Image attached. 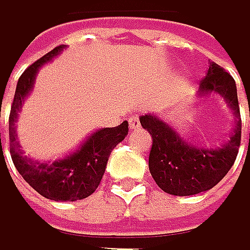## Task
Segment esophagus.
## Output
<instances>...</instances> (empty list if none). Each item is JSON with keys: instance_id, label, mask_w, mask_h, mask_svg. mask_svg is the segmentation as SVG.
I'll use <instances>...</instances> for the list:
<instances>
[{"instance_id": "34e87169", "label": "esophagus", "mask_w": 250, "mask_h": 250, "mask_svg": "<svg viewBox=\"0 0 250 250\" xmlns=\"http://www.w3.org/2000/svg\"><path fill=\"white\" fill-rule=\"evenodd\" d=\"M129 127H130L132 130H136V129H139V127H141L139 118H138L136 115H132V117H129Z\"/></svg>"}]
</instances>
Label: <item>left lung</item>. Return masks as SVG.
I'll return each instance as SVG.
<instances>
[{"label":"left lung","instance_id":"1","mask_svg":"<svg viewBox=\"0 0 250 250\" xmlns=\"http://www.w3.org/2000/svg\"><path fill=\"white\" fill-rule=\"evenodd\" d=\"M210 95L221 96L236 118L233 132L221 145L206 146L188 141L158 114L148 112L139 117L142 127L152 136L148 162L151 176L167 194L185 197L209 191L236 162L242 138L237 87L233 77L215 62L209 65L208 75L200 81L197 101Z\"/></svg>","mask_w":250,"mask_h":250}]
</instances>
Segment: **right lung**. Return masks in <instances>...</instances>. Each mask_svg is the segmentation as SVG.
Returning <instances> with one entry per match:
<instances>
[{
	"mask_svg": "<svg viewBox=\"0 0 250 250\" xmlns=\"http://www.w3.org/2000/svg\"><path fill=\"white\" fill-rule=\"evenodd\" d=\"M63 48L65 45H58L48 51L45 56L32 63L17 81L8 118L10 154L17 172L42 197L55 202H77L92 195L99 187L111 151L129 133V123L123 121L117 127L95 130L77 149L55 162H41L25 155L16 132L19 112L25 99L32 92L40 68L61 55Z\"/></svg>",
	"mask_w": 250,
	"mask_h": 250,
	"instance_id": "add662e5",
	"label": "right lung"
}]
</instances>
